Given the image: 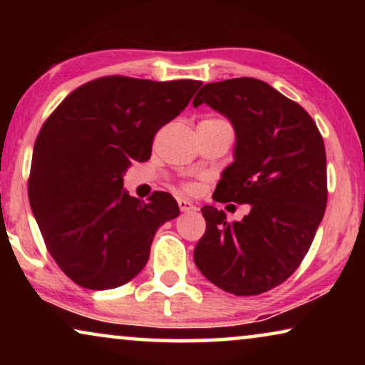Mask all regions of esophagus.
<instances>
[{"instance_id": "1", "label": "esophagus", "mask_w": 365, "mask_h": 365, "mask_svg": "<svg viewBox=\"0 0 365 365\" xmlns=\"http://www.w3.org/2000/svg\"><path fill=\"white\" fill-rule=\"evenodd\" d=\"M179 204V209H181L182 212H189V211H196V206L191 201H187V199H179L178 201Z\"/></svg>"}]
</instances>
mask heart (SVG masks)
I'll return each mask as SVG.
<instances>
[{"instance_id": "1", "label": "heart", "mask_w": 365, "mask_h": 365, "mask_svg": "<svg viewBox=\"0 0 365 365\" xmlns=\"http://www.w3.org/2000/svg\"><path fill=\"white\" fill-rule=\"evenodd\" d=\"M186 189H187V191H194V189H196V186H194V184H186Z\"/></svg>"}]
</instances>
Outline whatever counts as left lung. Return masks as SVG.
Returning a JSON list of instances; mask_svg holds the SVG:
<instances>
[{
  "mask_svg": "<svg viewBox=\"0 0 365 365\" xmlns=\"http://www.w3.org/2000/svg\"><path fill=\"white\" fill-rule=\"evenodd\" d=\"M202 103L236 133L234 161L214 201L249 204L251 211L227 222L226 212L204 206L206 232L194 262L222 291L257 296L296 271L316 236L327 204L324 141L306 109L259 79L204 84L192 106Z\"/></svg>",
  "mask_w": 365,
  "mask_h": 365,
  "instance_id": "1",
  "label": "left lung"
}]
</instances>
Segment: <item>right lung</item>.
Here are the masks:
<instances>
[{"label": "right lung", "instance_id": "obj_1", "mask_svg": "<svg viewBox=\"0 0 365 365\" xmlns=\"http://www.w3.org/2000/svg\"><path fill=\"white\" fill-rule=\"evenodd\" d=\"M201 81L94 79L64 98L39 131L28 196L49 254L78 286L106 291L136 277L154 234L179 216L171 194L129 196L123 176L151 158L153 138Z\"/></svg>", "mask_w": 365, "mask_h": 365}]
</instances>
